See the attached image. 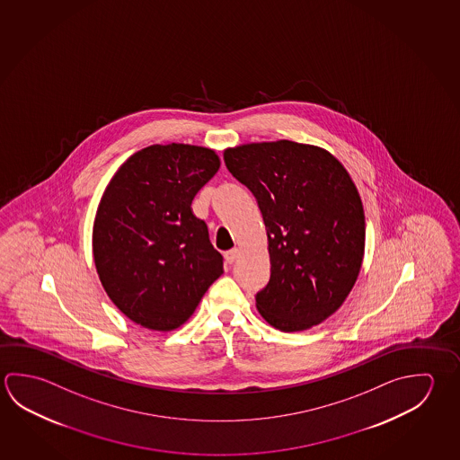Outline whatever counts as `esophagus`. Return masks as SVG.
<instances>
[{
    "mask_svg": "<svg viewBox=\"0 0 460 460\" xmlns=\"http://www.w3.org/2000/svg\"><path fill=\"white\" fill-rule=\"evenodd\" d=\"M237 257H239V250L237 249L229 250V252H226V253H225V258H226V263H229V265H233L234 261L237 260Z\"/></svg>",
    "mask_w": 460,
    "mask_h": 460,
    "instance_id": "esophagus-1",
    "label": "esophagus"
}]
</instances>
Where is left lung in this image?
Here are the masks:
<instances>
[{
	"label": "left lung",
	"mask_w": 460,
	"mask_h": 460,
	"mask_svg": "<svg viewBox=\"0 0 460 460\" xmlns=\"http://www.w3.org/2000/svg\"><path fill=\"white\" fill-rule=\"evenodd\" d=\"M225 163L265 223L271 276L258 312L286 332L324 322L362 268L365 213L354 181L328 150L292 140L226 148Z\"/></svg>",
	"instance_id": "8db88e82"
}]
</instances>
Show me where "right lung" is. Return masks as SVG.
Masks as SVG:
<instances>
[{
    "instance_id": "1",
    "label": "right lung",
    "mask_w": 460,
    "mask_h": 460,
    "mask_svg": "<svg viewBox=\"0 0 460 460\" xmlns=\"http://www.w3.org/2000/svg\"><path fill=\"white\" fill-rule=\"evenodd\" d=\"M219 164L207 146H146L122 163L98 203L92 231L98 278L114 305L146 330L184 324L225 271L208 227L190 207Z\"/></svg>"
}]
</instances>
